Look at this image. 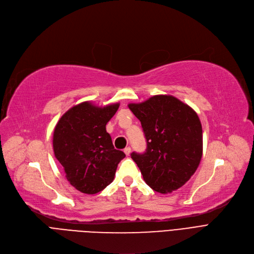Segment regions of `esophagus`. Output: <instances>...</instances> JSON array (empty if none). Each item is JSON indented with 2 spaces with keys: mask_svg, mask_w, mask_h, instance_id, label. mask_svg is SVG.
<instances>
[{
  "mask_svg": "<svg viewBox=\"0 0 254 254\" xmlns=\"http://www.w3.org/2000/svg\"><path fill=\"white\" fill-rule=\"evenodd\" d=\"M130 151H131V149H130V147H127V148H125V150H124V152L126 153V155H129V153H130Z\"/></svg>",
  "mask_w": 254,
  "mask_h": 254,
  "instance_id": "obj_1",
  "label": "esophagus"
}]
</instances>
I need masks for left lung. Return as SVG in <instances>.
<instances>
[{"label": "left lung", "instance_id": "obj_1", "mask_svg": "<svg viewBox=\"0 0 254 254\" xmlns=\"http://www.w3.org/2000/svg\"><path fill=\"white\" fill-rule=\"evenodd\" d=\"M140 120L147 148L132 152L144 181L161 193L172 192L194 174L203 154V130L199 118L177 98L158 95L143 103L128 104Z\"/></svg>", "mask_w": 254, "mask_h": 254}]
</instances>
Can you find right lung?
<instances>
[{
    "instance_id": "right-lung-1",
    "label": "right lung",
    "mask_w": 254,
    "mask_h": 254,
    "mask_svg": "<svg viewBox=\"0 0 254 254\" xmlns=\"http://www.w3.org/2000/svg\"><path fill=\"white\" fill-rule=\"evenodd\" d=\"M118 107V103L105 107L80 103L61 117L53 131V151L65 178L83 193L95 194L108 186L126 156L114 148L106 130Z\"/></svg>"
}]
</instances>
